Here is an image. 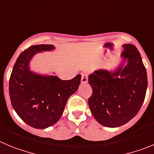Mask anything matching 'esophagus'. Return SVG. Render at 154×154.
I'll use <instances>...</instances> for the list:
<instances>
[{
	"mask_svg": "<svg viewBox=\"0 0 154 154\" xmlns=\"http://www.w3.org/2000/svg\"><path fill=\"white\" fill-rule=\"evenodd\" d=\"M88 81V75L87 74H83L81 76V83L82 84H86Z\"/></svg>",
	"mask_w": 154,
	"mask_h": 154,
	"instance_id": "34e87169",
	"label": "esophagus"
}]
</instances>
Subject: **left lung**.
I'll return each instance as SVG.
<instances>
[{"label": "left lung", "mask_w": 154, "mask_h": 154, "mask_svg": "<svg viewBox=\"0 0 154 154\" xmlns=\"http://www.w3.org/2000/svg\"><path fill=\"white\" fill-rule=\"evenodd\" d=\"M123 48V61L113 71L98 70L88 77L93 90L88 99L91 113L107 127H120L134 118L146 96L147 75L140 54L133 44Z\"/></svg>", "instance_id": "left-lung-1"}]
</instances>
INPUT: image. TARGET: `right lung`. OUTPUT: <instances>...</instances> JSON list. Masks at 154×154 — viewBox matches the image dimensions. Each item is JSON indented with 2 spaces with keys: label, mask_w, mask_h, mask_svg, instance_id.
I'll return each mask as SVG.
<instances>
[{
  "label": "right lung",
  "mask_w": 154,
  "mask_h": 154,
  "mask_svg": "<svg viewBox=\"0 0 154 154\" xmlns=\"http://www.w3.org/2000/svg\"><path fill=\"white\" fill-rule=\"evenodd\" d=\"M51 44L30 46L17 59L9 81V94L16 113L27 124L45 129L59 120L68 98L80 85V74L70 80L41 75L30 70V60L37 53L54 49Z\"/></svg>",
  "instance_id": "1"
}]
</instances>
